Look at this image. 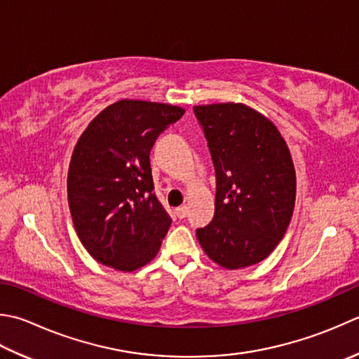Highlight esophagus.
<instances>
[{"instance_id":"esophagus-1","label":"esophagus","mask_w":359,"mask_h":359,"mask_svg":"<svg viewBox=\"0 0 359 359\" xmlns=\"http://www.w3.org/2000/svg\"><path fill=\"white\" fill-rule=\"evenodd\" d=\"M175 215H177L179 219H184V217L188 215L187 205H182V207H179V208H175Z\"/></svg>"}]
</instances>
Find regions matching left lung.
<instances>
[{
    "label": "left lung",
    "instance_id": "left-lung-1",
    "mask_svg": "<svg viewBox=\"0 0 359 359\" xmlns=\"http://www.w3.org/2000/svg\"><path fill=\"white\" fill-rule=\"evenodd\" d=\"M216 172L213 221L196 230L208 258L226 269L263 262L282 241L296 203V170L269 118L241 102L193 107Z\"/></svg>",
    "mask_w": 359,
    "mask_h": 359
}]
</instances>
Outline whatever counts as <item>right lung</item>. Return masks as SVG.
Segmentation results:
<instances>
[{"instance_id":"1","label":"right lung","mask_w":359,"mask_h":359,"mask_svg":"<svg viewBox=\"0 0 359 359\" xmlns=\"http://www.w3.org/2000/svg\"><path fill=\"white\" fill-rule=\"evenodd\" d=\"M185 110L121 100L83 130L68 168V205L76 233L96 262L132 272L157 255L171 217L154 193L149 154Z\"/></svg>"}]
</instances>
